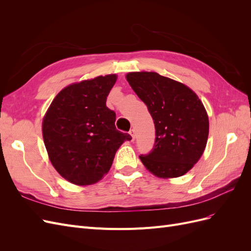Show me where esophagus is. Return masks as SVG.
I'll use <instances>...</instances> for the list:
<instances>
[{
	"label": "esophagus",
	"instance_id": "obj_1",
	"mask_svg": "<svg viewBox=\"0 0 251 251\" xmlns=\"http://www.w3.org/2000/svg\"><path fill=\"white\" fill-rule=\"evenodd\" d=\"M130 135L132 136V138H133V140H134V139H135V131L133 130V128L130 131Z\"/></svg>",
	"mask_w": 251,
	"mask_h": 251
}]
</instances>
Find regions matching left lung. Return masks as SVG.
Here are the masks:
<instances>
[{"instance_id":"obj_1","label":"left lung","mask_w":251,"mask_h":251,"mask_svg":"<svg viewBox=\"0 0 251 251\" xmlns=\"http://www.w3.org/2000/svg\"><path fill=\"white\" fill-rule=\"evenodd\" d=\"M126 77L155 124L154 148L139 156L141 162L159 178L183 176L206 147L209 123L202 101L183 83L156 72H131Z\"/></svg>"}]
</instances>
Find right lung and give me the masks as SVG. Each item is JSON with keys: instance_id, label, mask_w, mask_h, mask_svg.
Listing matches in <instances>:
<instances>
[{"instance_id": "right-lung-1", "label": "right lung", "mask_w": 251, "mask_h": 251, "mask_svg": "<svg viewBox=\"0 0 251 251\" xmlns=\"http://www.w3.org/2000/svg\"><path fill=\"white\" fill-rule=\"evenodd\" d=\"M116 74L82 80L55 96L43 120V138L52 165L73 184L90 185L110 171L119 147L132 137L115 126L105 101Z\"/></svg>"}]
</instances>
